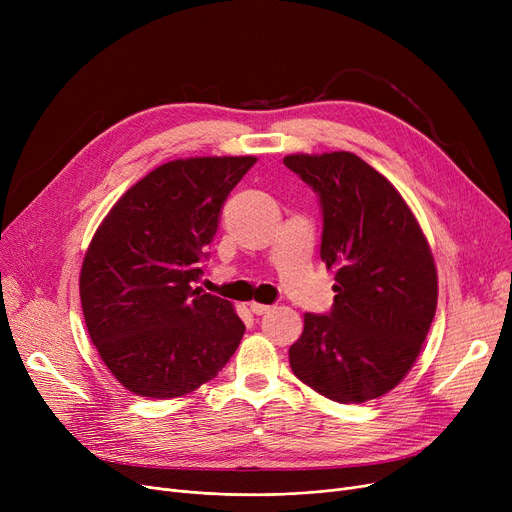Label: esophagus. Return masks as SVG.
Masks as SVG:
<instances>
[{"mask_svg": "<svg viewBox=\"0 0 512 512\" xmlns=\"http://www.w3.org/2000/svg\"><path fill=\"white\" fill-rule=\"evenodd\" d=\"M249 307H251V311H253L255 315H263V313H267V311L272 309L270 305H263V303H251Z\"/></svg>", "mask_w": 512, "mask_h": 512, "instance_id": "1", "label": "esophagus"}]
</instances>
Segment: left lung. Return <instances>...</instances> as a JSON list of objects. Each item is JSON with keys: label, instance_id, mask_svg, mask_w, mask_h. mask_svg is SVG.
I'll return each mask as SVG.
<instances>
[{"label": "left lung", "instance_id": "obj_1", "mask_svg": "<svg viewBox=\"0 0 512 512\" xmlns=\"http://www.w3.org/2000/svg\"><path fill=\"white\" fill-rule=\"evenodd\" d=\"M319 197L321 261L334 270L332 311L305 313L290 346L297 378L342 405L384 396L411 371L438 305L434 255L413 211L348 151L286 155Z\"/></svg>", "mask_w": 512, "mask_h": 512}]
</instances>
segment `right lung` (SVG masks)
Masks as SVG:
<instances>
[{
    "instance_id": "right-lung-1",
    "label": "right lung",
    "mask_w": 512,
    "mask_h": 512,
    "mask_svg": "<svg viewBox=\"0 0 512 512\" xmlns=\"http://www.w3.org/2000/svg\"><path fill=\"white\" fill-rule=\"evenodd\" d=\"M257 157H188L118 199L80 267L97 353L132 394L176 398L213 380L245 334L230 301L195 288L222 205Z\"/></svg>"
}]
</instances>
